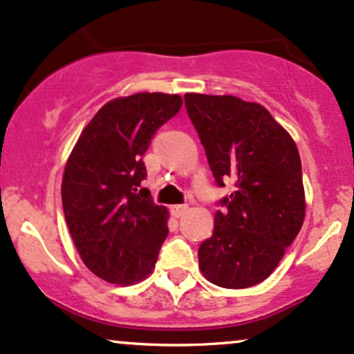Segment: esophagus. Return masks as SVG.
I'll list each match as a JSON object with an SVG mask.
<instances>
[{
  "label": "esophagus",
  "mask_w": 354,
  "mask_h": 354,
  "mask_svg": "<svg viewBox=\"0 0 354 354\" xmlns=\"http://www.w3.org/2000/svg\"><path fill=\"white\" fill-rule=\"evenodd\" d=\"M187 209H189L187 204H178V205H172V207H170V212H172L174 217H182L185 212H187Z\"/></svg>",
  "instance_id": "obj_1"
}]
</instances>
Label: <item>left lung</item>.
<instances>
[{"instance_id":"1","label":"left lung","mask_w":354,"mask_h":354,"mask_svg":"<svg viewBox=\"0 0 354 354\" xmlns=\"http://www.w3.org/2000/svg\"><path fill=\"white\" fill-rule=\"evenodd\" d=\"M217 184L236 190L221 201L212 237L198 248L207 281L227 289L263 283L303 227L306 197L297 147L263 105L232 95L185 93Z\"/></svg>"}]
</instances>
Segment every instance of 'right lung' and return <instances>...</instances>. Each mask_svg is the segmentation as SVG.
Listing matches in <instances>:
<instances>
[{"mask_svg":"<svg viewBox=\"0 0 354 354\" xmlns=\"http://www.w3.org/2000/svg\"><path fill=\"white\" fill-rule=\"evenodd\" d=\"M180 106V95L158 91L113 98L83 129L66 160L62 202L71 239L83 264L106 283H140L156 268L169 210L140 189L142 156Z\"/></svg>","mask_w":354,"mask_h":354,"instance_id":"right-lung-1","label":"right lung"}]
</instances>
